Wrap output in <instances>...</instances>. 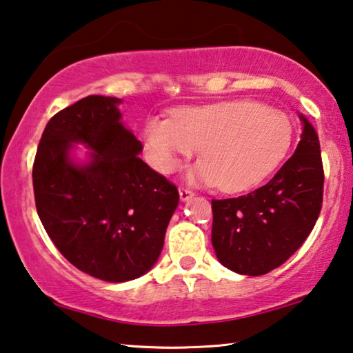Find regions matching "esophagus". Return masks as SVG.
Returning <instances> with one entry per match:
<instances>
[{
	"label": "esophagus",
	"instance_id": "34e87169",
	"mask_svg": "<svg viewBox=\"0 0 353 353\" xmlns=\"http://www.w3.org/2000/svg\"><path fill=\"white\" fill-rule=\"evenodd\" d=\"M179 196H181V201H188V199H192L194 196V193L192 190H188V188H179Z\"/></svg>",
	"mask_w": 353,
	"mask_h": 353
}]
</instances>
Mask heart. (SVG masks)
<instances>
[{
  "mask_svg": "<svg viewBox=\"0 0 353 353\" xmlns=\"http://www.w3.org/2000/svg\"><path fill=\"white\" fill-rule=\"evenodd\" d=\"M285 114L255 101H227L179 109L171 119L149 117L143 139L150 163L163 174L177 171L199 147L203 160L192 182L223 192L250 190L276 170L292 144Z\"/></svg>",
  "mask_w": 353,
  "mask_h": 353,
  "instance_id": "obj_1",
  "label": "heart"
}]
</instances>
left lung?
I'll use <instances>...</instances> for the list:
<instances>
[{
    "mask_svg": "<svg viewBox=\"0 0 353 353\" xmlns=\"http://www.w3.org/2000/svg\"><path fill=\"white\" fill-rule=\"evenodd\" d=\"M303 123L294 154L266 185L249 194L212 199V245L225 268L266 274L296 252L317 222L323 199V165L317 131Z\"/></svg>",
    "mask_w": 353,
    "mask_h": 353,
    "instance_id": "obj_1",
    "label": "left lung"
}]
</instances>
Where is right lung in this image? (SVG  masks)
Returning <instances> with one entry per match:
<instances>
[{"label":"right lung","instance_id":"1","mask_svg":"<svg viewBox=\"0 0 353 353\" xmlns=\"http://www.w3.org/2000/svg\"><path fill=\"white\" fill-rule=\"evenodd\" d=\"M120 98L79 99L46 125L33 165L36 209L65 259L106 282L150 271L179 204L176 185L139 159ZM76 143L91 149L77 162Z\"/></svg>","mask_w":353,"mask_h":353}]
</instances>
